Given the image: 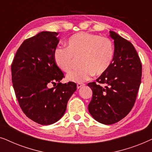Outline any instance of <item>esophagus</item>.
<instances>
[{"label": "esophagus", "mask_w": 152, "mask_h": 152, "mask_svg": "<svg viewBox=\"0 0 152 152\" xmlns=\"http://www.w3.org/2000/svg\"><path fill=\"white\" fill-rule=\"evenodd\" d=\"M84 86V84H80V83H79V84H77V88H82V87Z\"/></svg>", "instance_id": "1"}]
</instances>
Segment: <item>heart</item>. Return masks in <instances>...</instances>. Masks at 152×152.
I'll list each match as a JSON object with an SVG mask.
<instances>
[{
	"label": "heart",
	"mask_w": 152,
	"mask_h": 152,
	"mask_svg": "<svg viewBox=\"0 0 152 152\" xmlns=\"http://www.w3.org/2000/svg\"><path fill=\"white\" fill-rule=\"evenodd\" d=\"M114 45L111 39L95 34L79 32L72 35L66 41V48H57L54 59L62 71L69 72L77 60L82 66L67 76L70 82L82 83L91 77L101 75L111 66L114 57Z\"/></svg>",
	"instance_id": "b5f03b06"
}]
</instances>
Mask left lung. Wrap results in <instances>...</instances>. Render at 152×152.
<instances>
[{"instance_id":"8db88e82","label":"left lung","mask_w":152,"mask_h":152,"mask_svg":"<svg viewBox=\"0 0 152 152\" xmlns=\"http://www.w3.org/2000/svg\"><path fill=\"white\" fill-rule=\"evenodd\" d=\"M109 32L114 40L113 62L97 79V84H88L93 91L88 111L104 124L116 123L127 115L134 105L142 77V64L132 43L113 31Z\"/></svg>"}]
</instances>
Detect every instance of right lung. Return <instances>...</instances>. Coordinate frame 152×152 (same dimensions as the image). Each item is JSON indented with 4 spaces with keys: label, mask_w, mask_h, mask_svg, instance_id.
Returning <instances> with one entry per match:
<instances>
[{
    "label": "right lung",
    "mask_w": 152,
    "mask_h": 152,
    "mask_svg": "<svg viewBox=\"0 0 152 152\" xmlns=\"http://www.w3.org/2000/svg\"><path fill=\"white\" fill-rule=\"evenodd\" d=\"M55 32H41L26 39L16 52L11 66L12 80L22 111L33 121L52 124L65 113L75 83L61 84L64 74L54 59L59 40ZM58 84L50 89V84Z\"/></svg>",
    "instance_id": "1"
}]
</instances>
